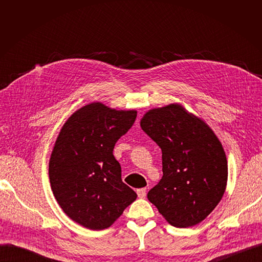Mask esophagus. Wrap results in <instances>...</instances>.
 <instances>
[{
    "label": "esophagus",
    "mask_w": 262,
    "mask_h": 262,
    "mask_svg": "<svg viewBox=\"0 0 262 262\" xmlns=\"http://www.w3.org/2000/svg\"><path fill=\"white\" fill-rule=\"evenodd\" d=\"M137 193L139 195V198H145L146 195V189L145 188H141L137 190Z\"/></svg>",
    "instance_id": "34e87169"
}]
</instances>
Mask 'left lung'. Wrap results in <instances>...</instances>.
<instances>
[{
    "label": "left lung",
    "instance_id": "8db88e82",
    "mask_svg": "<svg viewBox=\"0 0 262 262\" xmlns=\"http://www.w3.org/2000/svg\"><path fill=\"white\" fill-rule=\"evenodd\" d=\"M141 128L162 149L163 177L147 199L172 226L199 224L225 192L227 160L220 140L178 104L148 110Z\"/></svg>",
    "mask_w": 262,
    "mask_h": 262
}]
</instances>
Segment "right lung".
I'll use <instances>...</instances> for the list:
<instances>
[{
	"instance_id": "right-lung-1",
	"label": "right lung",
	"mask_w": 262,
	"mask_h": 262,
	"mask_svg": "<svg viewBox=\"0 0 262 262\" xmlns=\"http://www.w3.org/2000/svg\"><path fill=\"white\" fill-rule=\"evenodd\" d=\"M136 118V110L92 102L68 119L55 141L49 162L52 192L67 215L86 228H108L137 199L113 154Z\"/></svg>"
}]
</instances>
